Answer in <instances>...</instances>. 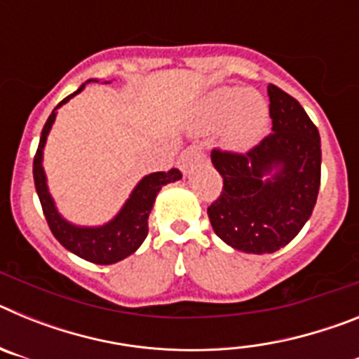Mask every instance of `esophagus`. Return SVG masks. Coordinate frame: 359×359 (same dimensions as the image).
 <instances>
[{
  "mask_svg": "<svg viewBox=\"0 0 359 359\" xmlns=\"http://www.w3.org/2000/svg\"><path fill=\"white\" fill-rule=\"evenodd\" d=\"M203 160H205L203 149L199 147V145H190V147H187L185 151L182 152V156L177 160V163H180V169H182L183 172H190V170L194 169L198 163H201Z\"/></svg>",
  "mask_w": 359,
  "mask_h": 359,
  "instance_id": "34e87169",
  "label": "esophagus"
}]
</instances>
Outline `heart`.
I'll list each match as a JSON object with an SVG mask.
<instances>
[{
  "mask_svg": "<svg viewBox=\"0 0 359 359\" xmlns=\"http://www.w3.org/2000/svg\"><path fill=\"white\" fill-rule=\"evenodd\" d=\"M221 126V142L228 151H250L268 131V102L246 88L224 86L212 90L196 106L194 128L199 131H214Z\"/></svg>",
  "mask_w": 359,
  "mask_h": 359,
  "instance_id": "b5f03b06",
  "label": "heart"
}]
</instances>
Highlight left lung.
<instances>
[{"mask_svg": "<svg viewBox=\"0 0 359 359\" xmlns=\"http://www.w3.org/2000/svg\"><path fill=\"white\" fill-rule=\"evenodd\" d=\"M271 135L246 154L212 151L223 177L208 207L215 236L244 253H273L297 237L313 214L320 189L318 129L304 107L268 86Z\"/></svg>", "mask_w": 359, "mask_h": 359, "instance_id": "1", "label": "left lung"}]
</instances>
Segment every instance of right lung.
<instances>
[{
    "instance_id": "right-lung-1",
    "label": "right lung",
    "mask_w": 359,
    "mask_h": 359,
    "mask_svg": "<svg viewBox=\"0 0 359 359\" xmlns=\"http://www.w3.org/2000/svg\"><path fill=\"white\" fill-rule=\"evenodd\" d=\"M88 82H84L75 93L66 97L61 104H57L55 109L52 111V115L44 123L39 147H37L36 158H34V182H36V190L37 196H39L41 207H43L44 217L48 221L53 237L68 252L75 253L84 261H90L93 264H115V262L123 261L126 257H129L140 248L142 243L147 237L149 214H151L152 205L156 201L158 192L161 190V187L182 180V172L177 169H170L169 172H152L144 176L140 182L136 183V187L133 189L129 198L126 199L118 214L107 223L100 224V226H81V224H73L69 223L68 219L62 217L61 212L57 210L55 201H53L48 190L46 172L43 169V151L44 145H46V138L50 135V129L55 122L57 109L62 104L68 102L69 98L81 93Z\"/></svg>"
}]
</instances>
